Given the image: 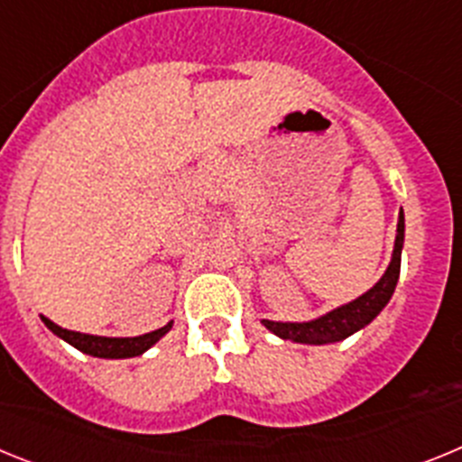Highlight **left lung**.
<instances>
[{
	"instance_id": "8db88e82",
	"label": "left lung",
	"mask_w": 462,
	"mask_h": 462,
	"mask_svg": "<svg viewBox=\"0 0 462 462\" xmlns=\"http://www.w3.org/2000/svg\"><path fill=\"white\" fill-rule=\"evenodd\" d=\"M402 245H405V212L400 210L391 263L373 289H368L363 296L354 298V300H349V303L340 305V308L321 314V317H317V319H310V321L261 319V324L266 326L271 333H275L277 337H282V340L300 342V345H330V342L346 340V337L354 336L356 330L365 328V326H368L370 321H373L374 317L386 308V303H389L391 296H393L395 284H398V277H400V256H402Z\"/></svg>"
}]
</instances>
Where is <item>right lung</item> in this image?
<instances>
[{"instance_id": "1", "label": "right lung", "mask_w": 462, "mask_h": 462, "mask_svg": "<svg viewBox=\"0 0 462 462\" xmlns=\"http://www.w3.org/2000/svg\"><path fill=\"white\" fill-rule=\"evenodd\" d=\"M41 321L48 326V328L55 333L57 337H62L64 342H69L71 346H76L79 352L89 354V356L97 358H134L145 354L152 345H157L162 337L173 328V321H169L166 326L157 330H150L145 336L136 337H104V336H89V333H79V330H69L57 326L55 321H51L48 317L41 314Z\"/></svg>"}]
</instances>
